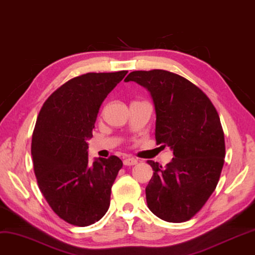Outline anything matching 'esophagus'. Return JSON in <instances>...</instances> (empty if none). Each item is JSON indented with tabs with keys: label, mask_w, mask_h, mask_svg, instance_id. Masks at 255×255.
<instances>
[{
	"label": "esophagus",
	"mask_w": 255,
	"mask_h": 255,
	"mask_svg": "<svg viewBox=\"0 0 255 255\" xmlns=\"http://www.w3.org/2000/svg\"><path fill=\"white\" fill-rule=\"evenodd\" d=\"M137 163V160L134 159V157H126L124 160V165L125 166H134Z\"/></svg>",
	"instance_id": "esophagus-1"
}]
</instances>
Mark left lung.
Returning a JSON list of instances; mask_svg holds the SVG:
<instances>
[{
  "label": "left lung",
  "instance_id": "8db88e82",
  "mask_svg": "<svg viewBox=\"0 0 255 255\" xmlns=\"http://www.w3.org/2000/svg\"><path fill=\"white\" fill-rule=\"evenodd\" d=\"M150 93L155 140L174 157L166 167L148 161L154 173L146 187L148 208L168 222L194 217L214 192L225 162V136L217 109L199 87L162 69L136 70L125 79Z\"/></svg>",
  "mask_w": 255,
  "mask_h": 255
}]
</instances>
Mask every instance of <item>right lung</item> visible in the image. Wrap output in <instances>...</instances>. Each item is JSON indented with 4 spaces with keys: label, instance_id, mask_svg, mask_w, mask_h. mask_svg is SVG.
Returning a JSON list of instances; mask_svg holds the SVG:
<instances>
[{
    "label": "right lung",
    "instance_id": "add662e5",
    "mask_svg": "<svg viewBox=\"0 0 255 255\" xmlns=\"http://www.w3.org/2000/svg\"><path fill=\"white\" fill-rule=\"evenodd\" d=\"M87 73L69 80L46 100L31 140V156L38 187L59 217L70 225L89 226L111 204V191L122 161L88 160V142L104 100L126 76Z\"/></svg>",
    "mask_w": 255,
    "mask_h": 255
}]
</instances>
